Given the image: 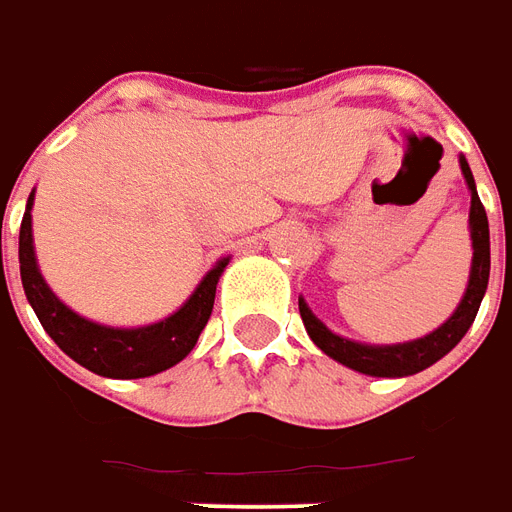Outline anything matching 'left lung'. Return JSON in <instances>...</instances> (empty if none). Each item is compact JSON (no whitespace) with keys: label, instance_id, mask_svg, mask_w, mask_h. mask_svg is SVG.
I'll use <instances>...</instances> for the list:
<instances>
[{"label":"left lung","instance_id":"left-lung-1","mask_svg":"<svg viewBox=\"0 0 512 512\" xmlns=\"http://www.w3.org/2000/svg\"><path fill=\"white\" fill-rule=\"evenodd\" d=\"M460 173L466 179V187L471 192V209H469V234H471V270L466 292L460 297L458 308L452 311L444 325H438L436 331H430L422 339L400 344H364L344 339L339 333H333L325 322L308 308V303L300 297V317L306 325V333L311 336V342L320 347L322 353L331 355L333 361H339L347 369H355L361 375H372V378H408L416 375L427 366H433L438 358L455 347V344L466 336L471 328V322L480 311L482 297L488 289V275H491V234H488V215L480 204L477 195V184L471 176V168L466 157H460Z\"/></svg>","mask_w":512,"mask_h":512}]
</instances>
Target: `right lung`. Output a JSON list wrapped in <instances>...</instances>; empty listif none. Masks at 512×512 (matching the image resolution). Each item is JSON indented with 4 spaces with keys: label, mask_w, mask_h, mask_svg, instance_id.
<instances>
[{
    "label": "right lung",
    "mask_w": 512,
    "mask_h": 512,
    "mask_svg": "<svg viewBox=\"0 0 512 512\" xmlns=\"http://www.w3.org/2000/svg\"><path fill=\"white\" fill-rule=\"evenodd\" d=\"M32 201H35V190L27 198L21 234H18L21 284H24V295L30 300L32 311L38 314L43 331L52 336L54 344L90 372L118 380L151 378L184 361L212 317L217 281L231 256L220 259L201 278L195 292L181 303V308H176L165 320L137 325V328L101 325L76 314L71 306H65L52 292V286L46 284L35 259V245H32Z\"/></svg>",
    "instance_id": "obj_1"
}]
</instances>
